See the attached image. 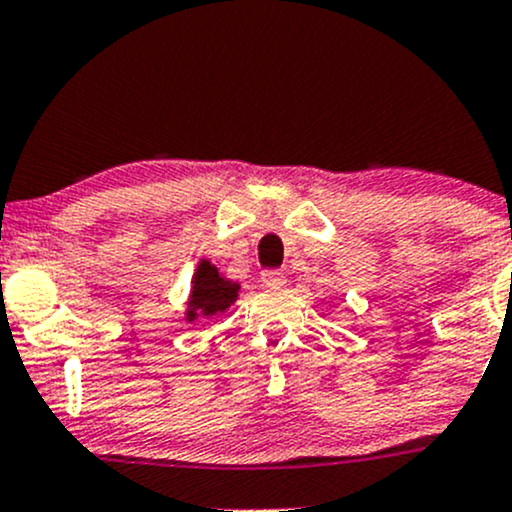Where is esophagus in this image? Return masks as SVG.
<instances>
[{
    "label": "esophagus",
    "instance_id": "1",
    "mask_svg": "<svg viewBox=\"0 0 512 512\" xmlns=\"http://www.w3.org/2000/svg\"><path fill=\"white\" fill-rule=\"evenodd\" d=\"M261 282L268 287V290H282V287L287 285V278L285 273H280V270H263Z\"/></svg>",
    "mask_w": 512,
    "mask_h": 512
}]
</instances>
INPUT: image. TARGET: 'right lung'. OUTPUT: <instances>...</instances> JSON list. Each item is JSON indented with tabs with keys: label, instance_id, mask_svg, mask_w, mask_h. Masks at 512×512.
<instances>
[{
	"label": "right lung",
	"instance_id": "right-lung-1",
	"mask_svg": "<svg viewBox=\"0 0 512 512\" xmlns=\"http://www.w3.org/2000/svg\"><path fill=\"white\" fill-rule=\"evenodd\" d=\"M239 297V282L222 278L220 270L203 258L191 278L189 302H186L184 318L194 323L196 318H215L225 314Z\"/></svg>",
	"mask_w": 512,
	"mask_h": 512
}]
</instances>
